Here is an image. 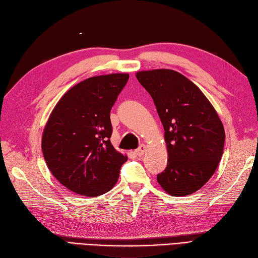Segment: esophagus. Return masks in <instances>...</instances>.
<instances>
[{
    "instance_id": "obj_1",
    "label": "esophagus",
    "mask_w": 258,
    "mask_h": 258,
    "mask_svg": "<svg viewBox=\"0 0 258 258\" xmlns=\"http://www.w3.org/2000/svg\"><path fill=\"white\" fill-rule=\"evenodd\" d=\"M146 149H147V148H146V146H145V145H140V146H139V148L136 150V154H137V155H139V156L144 155V152L146 151Z\"/></svg>"
}]
</instances>
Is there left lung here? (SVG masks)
<instances>
[{"label":"left lung","instance_id":"obj_1","mask_svg":"<svg viewBox=\"0 0 258 258\" xmlns=\"http://www.w3.org/2000/svg\"><path fill=\"white\" fill-rule=\"evenodd\" d=\"M136 78L154 99L165 129L168 161L157 180L171 196L191 195L217 169L224 125L201 89L181 73L155 69L137 72Z\"/></svg>","mask_w":258,"mask_h":258}]
</instances>
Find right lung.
<instances>
[{
	"mask_svg": "<svg viewBox=\"0 0 258 258\" xmlns=\"http://www.w3.org/2000/svg\"><path fill=\"white\" fill-rule=\"evenodd\" d=\"M128 73L96 76L69 89L52 110L42 135V152L56 180L88 197L109 191L127 161L110 141V110Z\"/></svg>",
	"mask_w": 258,
	"mask_h": 258,
	"instance_id": "1",
	"label": "right lung"
}]
</instances>
